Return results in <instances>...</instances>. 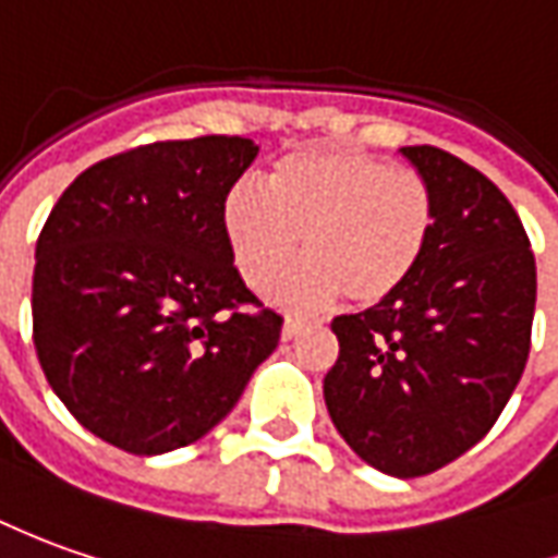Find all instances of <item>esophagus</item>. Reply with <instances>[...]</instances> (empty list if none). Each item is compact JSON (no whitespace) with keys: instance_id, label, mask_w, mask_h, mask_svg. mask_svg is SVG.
Wrapping results in <instances>:
<instances>
[{"instance_id":"34e87169","label":"esophagus","mask_w":558,"mask_h":558,"mask_svg":"<svg viewBox=\"0 0 558 558\" xmlns=\"http://www.w3.org/2000/svg\"><path fill=\"white\" fill-rule=\"evenodd\" d=\"M305 327H308L305 320H299V317H287V320H283V329H280V336L290 342V339H295V336H299Z\"/></svg>"}]
</instances>
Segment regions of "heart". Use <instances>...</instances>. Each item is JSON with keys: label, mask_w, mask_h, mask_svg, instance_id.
Returning a JSON list of instances; mask_svg holds the SVG:
<instances>
[{"label": "heart", "mask_w": 558, "mask_h": 558, "mask_svg": "<svg viewBox=\"0 0 558 558\" xmlns=\"http://www.w3.org/2000/svg\"><path fill=\"white\" fill-rule=\"evenodd\" d=\"M222 226L241 278L275 302L305 311L342 293L354 308H378L415 278L437 231V195L412 168L363 149L317 146L283 155L263 192L231 189Z\"/></svg>", "instance_id": "b5f03b06"}]
</instances>
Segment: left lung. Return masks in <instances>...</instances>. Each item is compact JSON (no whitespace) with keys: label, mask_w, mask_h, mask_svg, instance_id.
<instances>
[{"label":"left lung","mask_w":558,"mask_h":558,"mask_svg":"<svg viewBox=\"0 0 558 558\" xmlns=\"http://www.w3.org/2000/svg\"><path fill=\"white\" fill-rule=\"evenodd\" d=\"M437 195L422 268L378 308L332 320L329 418L390 476H427L495 427L532 348L537 268L513 204L437 146H403Z\"/></svg>","instance_id":"1"}]
</instances>
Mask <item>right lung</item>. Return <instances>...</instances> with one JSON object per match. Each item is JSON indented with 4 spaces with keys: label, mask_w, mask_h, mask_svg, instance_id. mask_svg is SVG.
<instances>
[{
    "label": "right lung",
    "mask_w": 558,
    "mask_h": 558,
    "mask_svg": "<svg viewBox=\"0 0 558 558\" xmlns=\"http://www.w3.org/2000/svg\"><path fill=\"white\" fill-rule=\"evenodd\" d=\"M244 136L161 140L82 170L36 241L33 344L94 437L183 449L229 415L283 317L234 268L222 204L256 158Z\"/></svg>",
    "instance_id": "add662e5"
}]
</instances>
